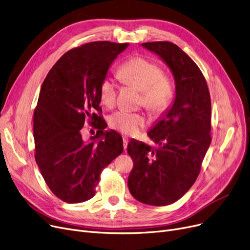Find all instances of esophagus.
<instances>
[{
    "label": "esophagus",
    "instance_id": "esophagus-1",
    "mask_svg": "<svg viewBox=\"0 0 250 250\" xmlns=\"http://www.w3.org/2000/svg\"><path fill=\"white\" fill-rule=\"evenodd\" d=\"M128 142H129L128 138H127V137H123V147H124V149H126V148H127Z\"/></svg>",
    "mask_w": 250,
    "mask_h": 250
}]
</instances>
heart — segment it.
<instances>
[{
    "mask_svg": "<svg viewBox=\"0 0 250 250\" xmlns=\"http://www.w3.org/2000/svg\"><path fill=\"white\" fill-rule=\"evenodd\" d=\"M121 79L141 91V104L151 114L160 116L171 105L174 88L171 79L163 73L162 68L142 56H134L119 69ZM117 84L113 78L104 77L100 84L101 103L111 108L115 104ZM110 126L126 135H135L146 125V117L140 113L118 111L109 120Z\"/></svg>",
    "mask_w": 250,
    "mask_h": 250,
    "instance_id": "b5f03b06",
    "label": "heart"
}]
</instances>
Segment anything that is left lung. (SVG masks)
<instances>
[{"mask_svg": "<svg viewBox=\"0 0 250 250\" xmlns=\"http://www.w3.org/2000/svg\"><path fill=\"white\" fill-rule=\"evenodd\" d=\"M142 45L172 70L176 97L172 108L147 133L156 147L137 140L128 144L133 161L128 187L140 203L162 207L181 198L197 179L211 141V104L203 72L179 46L171 42Z\"/></svg>", "mask_w": 250, "mask_h": 250, "instance_id": "8db88e82", "label": "left lung"}]
</instances>
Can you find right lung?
Here are the masks:
<instances>
[{"mask_svg": "<svg viewBox=\"0 0 250 250\" xmlns=\"http://www.w3.org/2000/svg\"><path fill=\"white\" fill-rule=\"evenodd\" d=\"M129 43L92 42L65 53L47 73L33 113L34 158L51 191L68 204L96 194L103 170L123 151L118 132H104L100 84L116 57ZM87 122L97 129L82 139ZM104 136L97 144L94 142Z\"/></svg>", "mask_w": 250, "mask_h": 250, "instance_id": "right-lung-1", "label": "right lung"}]
</instances>
